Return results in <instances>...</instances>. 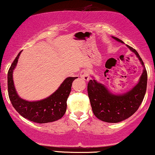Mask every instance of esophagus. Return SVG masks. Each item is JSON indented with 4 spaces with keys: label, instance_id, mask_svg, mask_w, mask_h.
Returning <instances> with one entry per match:
<instances>
[{
    "label": "esophagus",
    "instance_id": "1",
    "mask_svg": "<svg viewBox=\"0 0 155 155\" xmlns=\"http://www.w3.org/2000/svg\"><path fill=\"white\" fill-rule=\"evenodd\" d=\"M80 77L81 78V79L84 80V81H88L90 80V74H89L88 71L87 70H82L80 74Z\"/></svg>",
    "mask_w": 155,
    "mask_h": 155
}]
</instances>
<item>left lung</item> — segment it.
Here are the masks:
<instances>
[{
    "mask_svg": "<svg viewBox=\"0 0 155 155\" xmlns=\"http://www.w3.org/2000/svg\"><path fill=\"white\" fill-rule=\"evenodd\" d=\"M112 38L117 41L124 42L117 37ZM136 54L143 70L138 84L126 93L114 95L102 84L90 79L87 84L88 96L93 114L97 119L109 123H117L129 118L136 112L144 97L147 85V72L143 60L137 51L127 45Z\"/></svg>",
    "mask_w": 155,
    "mask_h": 155,
    "instance_id": "left-lung-1",
    "label": "left lung"
}]
</instances>
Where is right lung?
Returning <instances> with one entry per match:
<instances>
[{"label": "right lung", "instance_id": "1", "mask_svg": "<svg viewBox=\"0 0 155 155\" xmlns=\"http://www.w3.org/2000/svg\"><path fill=\"white\" fill-rule=\"evenodd\" d=\"M19 53L8 71V92L12 106L21 116L35 123H47L60 120L66 111L67 99L73 81L77 77H68L52 95L41 101H28L19 97L13 81V71L18 62Z\"/></svg>", "mask_w": 155, "mask_h": 155}]
</instances>
